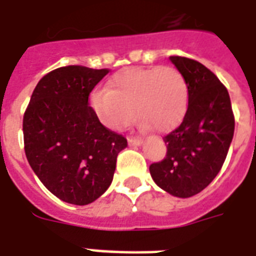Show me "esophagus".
<instances>
[{"mask_svg":"<svg viewBox=\"0 0 256 256\" xmlns=\"http://www.w3.org/2000/svg\"><path fill=\"white\" fill-rule=\"evenodd\" d=\"M128 143L130 146H140V144H143V140L139 139V138H130L128 139Z\"/></svg>","mask_w":256,"mask_h":256,"instance_id":"esophagus-1","label":"esophagus"}]
</instances>
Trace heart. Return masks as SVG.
I'll return each mask as SVG.
<instances>
[{
  "instance_id": "b5f03b06",
  "label": "heart",
  "mask_w": 256,
  "mask_h": 256,
  "mask_svg": "<svg viewBox=\"0 0 256 256\" xmlns=\"http://www.w3.org/2000/svg\"><path fill=\"white\" fill-rule=\"evenodd\" d=\"M92 108L104 126L124 130L135 117L142 126L159 132L174 128L184 118L189 102L186 78L172 66L128 68L117 72L109 89L92 94Z\"/></svg>"
}]
</instances>
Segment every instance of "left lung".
Returning a JSON list of instances; mask_svg holds the SVG:
<instances>
[{
  "label": "left lung",
  "instance_id": "1",
  "mask_svg": "<svg viewBox=\"0 0 256 256\" xmlns=\"http://www.w3.org/2000/svg\"><path fill=\"white\" fill-rule=\"evenodd\" d=\"M189 86L184 120L163 138V160L150 172L160 189L180 198L200 193L222 170L235 130L228 90L212 71L194 59L170 56Z\"/></svg>",
  "mask_w": 256,
  "mask_h": 256
}]
</instances>
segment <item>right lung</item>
I'll list each match as a JSON object with an SVG mask.
<instances>
[{"label": "right lung", "instance_id": "obj_1", "mask_svg": "<svg viewBox=\"0 0 256 256\" xmlns=\"http://www.w3.org/2000/svg\"><path fill=\"white\" fill-rule=\"evenodd\" d=\"M108 68L66 66L36 84L22 118L24 150L32 170L64 202L88 205L112 184L126 139L100 122L89 96Z\"/></svg>", "mask_w": 256, "mask_h": 256}]
</instances>
